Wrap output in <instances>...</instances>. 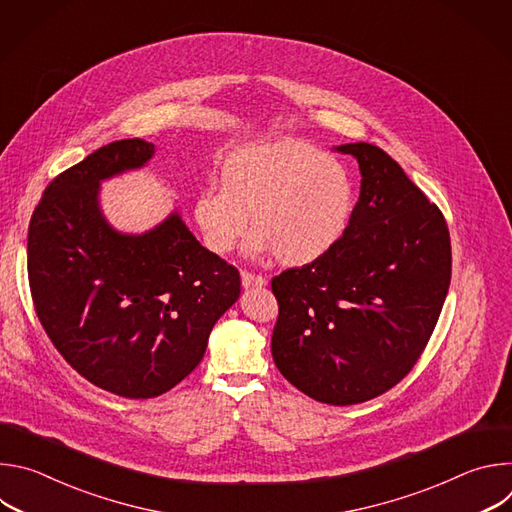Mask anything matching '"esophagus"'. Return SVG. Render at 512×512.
Wrapping results in <instances>:
<instances>
[{
	"label": "esophagus",
	"instance_id": "34e87169",
	"mask_svg": "<svg viewBox=\"0 0 512 512\" xmlns=\"http://www.w3.org/2000/svg\"><path fill=\"white\" fill-rule=\"evenodd\" d=\"M241 283H243V287H245V289H249V287H261V285H265V283H267V279H265V277H261V275H255V273L243 271V273H241Z\"/></svg>",
	"mask_w": 512,
	"mask_h": 512
}]
</instances>
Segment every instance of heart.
<instances>
[{"label": "heart", "mask_w": 512, "mask_h": 512, "mask_svg": "<svg viewBox=\"0 0 512 512\" xmlns=\"http://www.w3.org/2000/svg\"><path fill=\"white\" fill-rule=\"evenodd\" d=\"M354 204V180L338 158L302 139H273L231 154L221 168V190H200L192 216L214 255H229L251 218L247 255L275 253L281 265L304 267L338 247Z\"/></svg>", "instance_id": "heart-1"}]
</instances>
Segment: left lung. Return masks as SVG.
I'll use <instances>...</instances> for the list:
<instances>
[{
    "instance_id": "8db88e82",
    "label": "left lung",
    "mask_w": 512,
    "mask_h": 512,
    "mask_svg": "<svg viewBox=\"0 0 512 512\" xmlns=\"http://www.w3.org/2000/svg\"><path fill=\"white\" fill-rule=\"evenodd\" d=\"M360 170L350 227L324 259L287 269L271 289V354L308 397L354 405L395 387L423 352L452 277L446 218L373 143H344Z\"/></svg>"
}]
</instances>
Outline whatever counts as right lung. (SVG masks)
I'll return each mask as SVG.
<instances>
[{"label":"right lung","mask_w":512,"mask_h":512,"mask_svg":"<svg viewBox=\"0 0 512 512\" xmlns=\"http://www.w3.org/2000/svg\"><path fill=\"white\" fill-rule=\"evenodd\" d=\"M154 154L143 139L103 145L48 184L28 229V279L48 338L79 375L127 399L186 379L241 296L239 271L204 249L178 210L139 235L109 225L101 182Z\"/></svg>","instance_id":"1"}]
</instances>
